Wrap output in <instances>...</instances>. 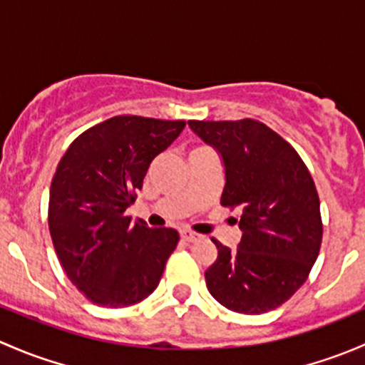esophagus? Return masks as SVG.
<instances>
[{"label":"esophagus","mask_w":365,"mask_h":365,"mask_svg":"<svg viewBox=\"0 0 365 365\" xmlns=\"http://www.w3.org/2000/svg\"><path fill=\"white\" fill-rule=\"evenodd\" d=\"M180 237H182L185 242H196V240H200V235L194 233V231H189V230H183L182 233H180Z\"/></svg>","instance_id":"esophagus-1"}]
</instances>
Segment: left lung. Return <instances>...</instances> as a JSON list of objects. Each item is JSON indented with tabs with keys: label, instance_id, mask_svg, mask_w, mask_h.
Wrapping results in <instances>:
<instances>
[{
	"label": "left lung",
	"instance_id": "1",
	"mask_svg": "<svg viewBox=\"0 0 365 365\" xmlns=\"http://www.w3.org/2000/svg\"><path fill=\"white\" fill-rule=\"evenodd\" d=\"M189 127L222 157L220 205L242 208L237 251L212 238L219 252L205 272L208 292L235 312L272 311L304 284L322 247L314 180L297 150L261 121L190 120Z\"/></svg>",
	"mask_w": 365,
	"mask_h": 365
}]
</instances>
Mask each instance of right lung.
Instances as JSON below:
<instances>
[{
    "label": "right lung",
    "instance_id": "right-lung-1",
    "mask_svg": "<svg viewBox=\"0 0 365 365\" xmlns=\"http://www.w3.org/2000/svg\"><path fill=\"white\" fill-rule=\"evenodd\" d=\"M185 127L183 120L113 116L77 135L49 192V231L72 284L102 307H128L159 286L178 231L125 213L146 171Z\"/></svg>",
    "mask_w": 365,
    "mask_h": 365
}]
</instances>
